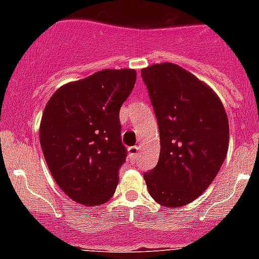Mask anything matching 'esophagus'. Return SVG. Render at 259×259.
<instances>
[{"label":"esophagus","mask_w":259,"mask_h":259,"mask_svg":"<svg viewBox=\"0 0 259 259\" xmlns=\"http://www.w3.org/2000/svg\"><path fill=\"white\" fill-rule=\"evenodd\" d=\"M139 150H140V146H137V145L128 148V153H130V157L137 158V155H139Z\"/></svg>","instance_id":"esophagus-1"}]
</instances>
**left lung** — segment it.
Masks as SVG:
<instances>
[{"label": "left lung", "instance_id": "1", "mask_svg": "<svg viewBox=\"0 0 259 259\" xmlns=\"http://www.w3.org/2000/svg\"><path fill=\"white\" fill-rule=\"evenodd\" d=\"M159 128L157 166L144 174L153 200L185 206L209 188L228 150L230 125L218 95L179 65L141 70Z\"/></svg>", "mask_w": 259, "mask_h": 259}]
</instances>
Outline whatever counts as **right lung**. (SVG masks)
<instances>
[{
	"instance_id": "1",
	"label": "right lung",
	"mask_w": 259,
	"mask_h": 259,
	"mask_svg": "<svg viewBox=\"0 0 259 259\" xmlns=\"http://www.w3.org/2000/svg\"><path fill=\"white\" fill-rule=\"evenodd\" d=\"M136 81L132 68L101 70L53 93L41 118V149L59 188L84 206L113 197L125 162L119 110Z\"/></svg>"
}]
</instances>
